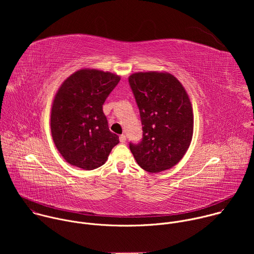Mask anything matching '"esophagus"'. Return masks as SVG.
Returning <instances> with one entry per match:
<instances>
[{
  "label": "esophagus",
  "mask_w": 254,
  "mask_h": 254,
  "mask_svg": "<svg viewBox=\"0 0 254 254\" xmlns=\"http://www.w3.org/2000/svg\"><path fill=\"white\" fill-rule=\"evenodd\" d=\"M126 140H127V136H126L125 134H122V135H120V141H121L122 143L126 142Z\"/></svg>",
  "instance_id": "obj_1"
}]
</instances>
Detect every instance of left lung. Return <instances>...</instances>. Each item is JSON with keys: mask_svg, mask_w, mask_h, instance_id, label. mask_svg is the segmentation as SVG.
<instances>
[{"mask_svg": "<svg viewBox=\"0 0 254 254\" xmlns=\"http://www.w3.org/2000/svg\"><path fill=\"white\" fill-rule=\"evenodd\" d=\"M128 83L138 107L142 137L129 142L138 166L158 173L175 166L186 154L193 135V113L183 85L169 73L139 72Z\"/></svg>", "mask_w": 254, "mask_h": 254, "instance_id": "obj_1", "label": "left lung"}]
</instances>
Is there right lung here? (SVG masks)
I'll list each match as a JSON object with an SVG mask.
<instances>
[{
	"label": "right lung",
	"mask_w": 254,
	"mask_h": 254,
	"mask_svg": "<svg viewBox=\"0 0 254 254\" xmlns=\"http://www.w3.org/2000/svg\"><path fill=\"white\" fill-rule=\"evenodd\" d=\"M120 80L111 72L81 69L58 89L51 111V132L57 150L69 164L96 169L120 142L102 111Z\"/></svg>",
	"instance_id": "right-lung-1"
}]
</instances>
